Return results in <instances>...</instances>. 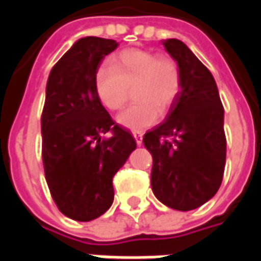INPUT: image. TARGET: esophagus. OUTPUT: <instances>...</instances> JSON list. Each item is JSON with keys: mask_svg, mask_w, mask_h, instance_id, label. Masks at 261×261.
Instances as JSON below:
<instances>
[{"mask_svg": "<svg viewBox=\"0 0 261 261\" xmlns=\"http://www.w3.org/2000/svg\"><path fill=\"white\" fill-rule=\"evenodd\" d=\"M133 136H134V138H136L137 144H138V145H141L142 144V133H140V131H134V133H133Z\"/></svg>", "mask_w": 261, "mask_h": 261, "instance_id": "obj_1", "label": "esophagus"}]
</instances>
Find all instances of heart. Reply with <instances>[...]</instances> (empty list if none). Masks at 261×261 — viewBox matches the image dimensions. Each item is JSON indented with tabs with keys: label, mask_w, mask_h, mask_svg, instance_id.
<instances>
[{
	"label": "heart",
	"mask_w": 261,
	"mask_h": 261,
	"mask_svg": "<svg viewBox=\"0 0 261 261\" xmlns=\"http://www.w3.org/2000/svg\"><path fill=\"white\" fill-rule=\"evenodd\" d=\"M181 69L169 54L149 50H125L103 63L95 74V91L108 110L116 112L130 99L134 91L136 105L117 116L120 125L144 130L153 125L161 113H166L181 92Z\"/></svg>",
	"instance_id": "b5f03b06"
}]
</instances>
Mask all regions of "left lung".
Wrapping results in <instances>:
<instances>
[{"label":"left lung","mask_w":261,"mask_h":261,"mask_svg":"<svg viewBox=\"0 0 261 261\" xmlns=\"http://www.w3.org/2000/svg\"><path fill=\"white\" fill-rule=\"evenodd\" d=\"M181 69V92L162 124L145 133L151 186L165 205L189 211L215 196L226 159L224 106L213 74L177 39L164 42Z\"/></svg>","instance_id":"left-lung-1"}]
</instances>
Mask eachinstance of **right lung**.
<instances>
[{
    "label": "right lung",
    "mask_w": 261,
    "mask_h": 261,
    "mask_svg": "<svg viewBox=\"0 0 261 261\" xmlns=\"http://www.w3.org/2000/svg\"><path fill=\"white\" fill-rule=\"evenodd\" d=\"M119 44L82 37L56 63L42 113V158L48 190L65 217L92 221L114 198L113 176L137 144L114 121L95 91V74ZM110 134L109 139H103Z\"/></svg>",
    "instance_id": "1"
}]
</instances>
